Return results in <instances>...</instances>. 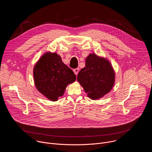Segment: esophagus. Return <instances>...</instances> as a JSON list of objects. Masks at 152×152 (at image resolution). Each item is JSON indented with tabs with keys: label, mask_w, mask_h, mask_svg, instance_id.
I'll return each mask as SVG.
<instances>
[{
	"label": "esophagus",
	"mask_w": 152,
	"mask_h": 152,
	"mask_svg": "<svg viewBox=\"0 0 152 152\" xmlns=\"http://www.w3.org/2000/svg\"><path fill=\"white\" fill-rule=\"evenodd\" d=\"M73 72H74L75 74L76 75H77L78 74V73H79V69H74V70H73Z\"/></svg>",
	"instance_id": "34e87169"
}]
</instances>
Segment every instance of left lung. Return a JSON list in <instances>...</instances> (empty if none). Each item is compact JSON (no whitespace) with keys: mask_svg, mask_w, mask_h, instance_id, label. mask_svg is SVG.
I'll return each mask as SVG.
<instances>
[{"mask_svg":"<svg viewBox=\"0 0 152 152\" xmlns=\"http://www.w3.org/2000/svg\"><path fill=\"white\" fill-rule=\"evenodd\" d=\"M77 79L88 96L96 100L111 91L115 82V73L107 59L92 53L86 58L85 67L79 72Z\"/></svg>","mask_w":152,"mask_h":152,"instance_id":"1","label":"left lung"}]
</instances>
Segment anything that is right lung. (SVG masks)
Returning <instances> with one entry per match:
<instances>
[{
	"instance_id": "obj_1",
	"label": "right lung",
	"mask_w": 152,
	"mask_h": 152,
	"mask_svg": "<svg viewBox=\"0 0 152 152\" xmlns=\"http://www.w3.org/2000/svg\"><path fill=\"white\" fill-rule=\"evenodd\" d=\"M37 89L51 101L63 96L67 86L76 79L73 72L64 64L59 55L48 52L43 55L34 69Z\"/></svg>"
}]
</instances>
